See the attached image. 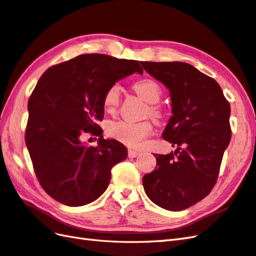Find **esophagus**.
<instances>
[{
	"label": "esophagus",
	"instance_id": "esophagus-1",
	"mask_svg": "<svg viewBox=\"0 0 256 256\" xmlns=\"http://www.w3.org/2000/svg\"><path fill=\"white\" fill-rule=\"evenodd\" d=\"M140 153L138 151H134V150H128V158H134L136 156H139Z\"/></svg>",
	"mask_w": 256,
	"mask_h": 256
}]
</instances>
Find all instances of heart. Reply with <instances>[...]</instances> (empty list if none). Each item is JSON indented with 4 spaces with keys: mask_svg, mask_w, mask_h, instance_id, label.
I'll return each mask as SVG.
<instances>
[{
    "mask_svg": "<svg viewBox=\"0 0 256 256\" xmlns=\"http://www.w3.org/2000/svg\"><path fill=\"white\" fill-rule=\"evenodd\" d=\"M132 88L134 92L141 98L148 103L146 115L160 122L163 120L164 112L158 102L163 96L162 86L152 79H142L134 84ZM120 88L117 84L110 86L104 93L103 105L108 113L114 114L120 106ZM108 132L112 138L122 142V144L129 148H140L143 142L148 139L153 132L152 124L150 122H117L108 124Z\"/></svg>",
    "mask_w": 256,
    "mask_h": 256,
    "instance_id": "obj_1",
    "label": "heart"
}]
</instances>
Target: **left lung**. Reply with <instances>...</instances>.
Listing matches in <instances>:
<instances>
[{
	"mask_svg": "<svg viewBox=\"0 0 256 256\" xmlns=\"http://www.w3.org/2000/svg\"><path fill=\"white\" fill-rule=\"evenodd\" d=\"M172 96V116L163 139L176 146L154 154L156 167L143 176L150 200L182 210L206 196L216 184L224 152L232 138L230 104L217 81L182 62H142Z\"/></svg>",
	"mask_w": 256,
	"mask_h": 256,
	"instance_id": "1",
	"label": "left lung"
}]
</instances>
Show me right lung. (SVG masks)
I'll return each mask as SVG.
<instances>
[{
    "label": "right lung",
    "instance_id": "obj_1",
    "mask_svg": "<svg viewBox=\"0 0 256 256\" xmlns=\"http://www.w3.org/2000/svg\"><path fill=\"white\" fill-rule=\"evenodd\" d=\"M134 72L136 60L104 54H82L43 72L28 101L24 141L32 166L50 196L67 206L91 203L106 190L113 166L127 158V148L105 140L103 96L110 86ZM84 133L99 136L98 147L80 142Z\"/></svg>",
    "mask_w": 256,
    "mask_h": 256
}]
</instances>
